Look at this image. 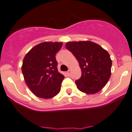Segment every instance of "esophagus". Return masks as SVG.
Wrapping results in <instances>:
<instances>
[{
	"instance_id": "esophagus-1",
	"label": "esophagus",
	"mask_w": 132,
	"mask_h": 132,
	"mask_svg": "<svg viewBox=\"0 0 132 132\" xmlns=\"http://www.w3.org/2000/svg\"><path fill=\"white\" fill-rule=\"evenodd\" d=\"M70 73H71V70H68V72H66V74H67L68 76H70Z\"/></svg>"
}]
</instances>
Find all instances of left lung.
Returning <instances> with one entry per match:
<instances>
[{
  "mask_svg": "<svg viewBox=\"0 0 132 132\" xmlns=\"http://www.w3.org/2000/svg\"><path fill=\"white\" fill-rule=\"evenodd\" d=\"M66 47L78 60L81 77L76 81L77 88L95 94L105 87L111 76L112 61L108 51L90 41L69 42Z\"/></svg>",
  "mask_w": 132,
  "mask_h": 132,
  "instance_id": "8db88e82",
  "label": "left lung"
}]
</instances>
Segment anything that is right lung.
<instances>
[{
    "instance_id": "1",
    "label": "right lung",
    "mask_w": 132,
    "mask_h": 132,
    "mask_svg": "<svg viewBox=\"0 0 132 132\" xmlns=\"http://www.w3.org/2000/svg\"><path fill=\"white\" fill-rule=\"evenodd\" d=\"M62 46V42L41 43L32 48L23 59L21 70L24 81L39 98H51L60 91L64 76L58 71L55 55Z\"/></svg>"
}]
</instances>
